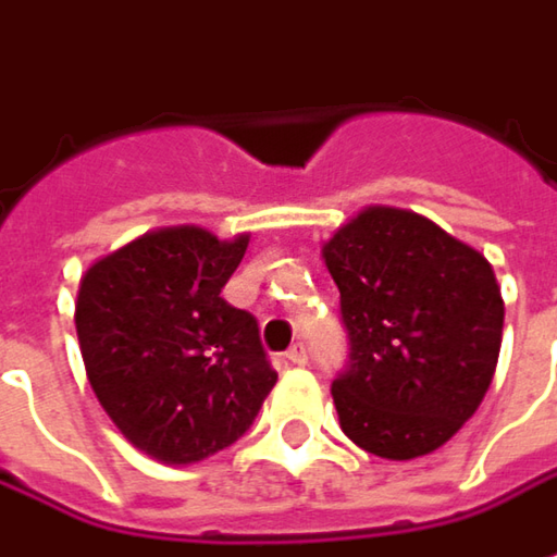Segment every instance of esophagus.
Here are the masks:
<instances>
[{
    "instance_id": "esophagus-1",
    "label": "esophagus",
    "mask_w": 557,
    "mask_h": 557,
    "mask_svg": "<svg viewBox=\"0 0 557 557\" xmlns=\"http://www.w3.org/2000/svg\"><path fill=\"white\" fill-rule=\"evenodd\" d=\"M283 363H289V367H305L308 363V351L296 345V348H289L286 355H283Z\"/></svg>"
}]
</instances>
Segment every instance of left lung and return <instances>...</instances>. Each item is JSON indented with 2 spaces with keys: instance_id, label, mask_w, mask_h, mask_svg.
Returning <instances> with one entry per match:
<instances>
[{
  "instance_id": "left-lung-1",
  "label": "left lung",
  "mask_w": 557,
  "mask_h": 557,
  "mask_svg": "<svg viewBox=\"0 0 557 557\" xmlns=\"http://www.w3.org/2000/svg\"><path fill=\"white\" fill-rule=\"evenodd\" d=\"M320 256L342 293L355 360L333 382L342 432L394 462L444 447L496 373L506 305L493 264L397 206H363Z\"/></svg>"
}]
</instances>
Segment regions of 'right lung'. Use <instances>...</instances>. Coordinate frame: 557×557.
Here are the masks:
<instances>
[{"label": "right lung", "mask_w": 557, "mask_h": 557, "mask_svg": "<svg viewBox=\"0 0 557 557\" xmlns=\"http://www.w3.org/2000/svg\"><path fill=\"white\" fill-rule=\"evenodd\" d=\"M249 234L157 227L91 261L76 336L98 404L135 450L194 466L246 434L277 385L259 323L221 298Z\"/></svg>", "instance_id": "obj_1"}]
</instances>
